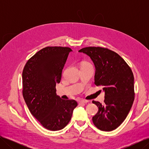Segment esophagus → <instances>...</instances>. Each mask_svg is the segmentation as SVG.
<instances>
[{
    "instance_id": "1",
    "label": "esophagus",
    "mask_w": 149,
    "mask_h": 149,
    "mask_svg": "<svg viewBox=\"0 0 149 149\" xmlns=\"http://www.w3.org/2000/svg\"><path fill=\"white\" fill-rule=\"evenodd\" d=\"M88 102V101L86 100H80L79 101V103H87Z\"/></svg>"
}]
</instances>
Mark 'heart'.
<instances>
[{"instance_id":"b5f03b06","label":"heart","mask_w":149,"mask_h":149,"mask_svg":"<svg viewBox=\"0 0 149 149\" xmlns=\"http://www.w3.org/2000/svg\"><path fill=\"white\" fill-rule=\"evenodd\" d=\"M84 65H89V64H88V63H85V64H84Z\"/></svg>"}]
</instances>
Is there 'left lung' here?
<instances>
[{
	"instance_id": "1",
	"label": "left lung",
	"mask_w": 149,
	"mask_h": 149,
	"mask_svg": "<svg viewBox=\"0 0 149 149\" xmlns=\"http://www.w3.org/2000/svg\"><path fill=\"white\" fill-rule=\"evenodd\" d=\"M95 66L94 84L104 91V104L93 101L98 107L93 122L103 131H111L123 123L134 101V78L130 66L118 53L106 48L89 47L79 49Z\"/></svg>"
}]
</instances>
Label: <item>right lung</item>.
I'll return each instance as SVG.
<instances>
[{
	"label": "right lung",
	"instance_id": "obj_1",
	"mask_svg": "<svg viewBox=\"0 0 149 149\" xmlns=\"http://www.w3.org/2000/svg\"><path fill=\"white\" fill-rule=\"evenodd\" d=\"M69 47H47L26 63L22 72V94L31 114L45 128L59 130L69 123L78 103L61 100L56 95V84L61 80Z\"/></svg>",
	"mask_w": 149,
	"mask_h": 149
}]
</instances>
